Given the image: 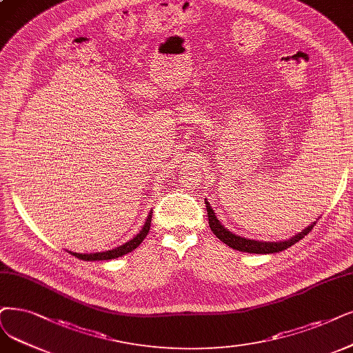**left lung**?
Here are the masks:
<instances>
[{
  "instance_id": "obj_1",
  "label": "left lung",
  "mask_w": 353,
  "mask_h": 353,
  "mask_svg": "<svg viewBox=\"0 0 353 353\" xmlns=\"http://www.w3.org/2000/svg\"><path fill=\"white\" fill-rule=\"evenodd\" d=\"M205 207H207V214H208V224L210 229L213 232L223 243L228 245L232 249H236L239 252H248V253H261V255H266V253H276V252H283L285 249H288L290 246L295 245L297 242H300L301 239L312 232V229L316 225V221H313L304 230H301L300 233L294 234L290 239H285V241H279V242H263V241H253V239H248L243 236L234 234L233 232H230L229 229H225L224 225L220 223V220L217 219L214 210L211 208L210 203L205 199Z\"/></svg>"
}]
</instances>
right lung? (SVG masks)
<instances>
[{
    "instance_id": "add662e5",
    "label": "right lung",
    "mask_w": 353,
    "mask_h": 353,
    "mask_svg": "<svg viewBox=\"0 0 353 353\" xmlns=\"http://www.w3.org/2000/svg\"><path fill=\"white\" fill-rule=\"evenodd\" d=\"M150 221H152V213H149L142 230H140L133 239H130L129 242H125L121 246H117L111 250L97 252V253H77V252H70V250H68V252L70 253V255H74L75 258L82 259V261H108V259L120 258V256L125 255V253L134 250L140 243L143 242V239L148 236V233L150 230Z\"/></svg>"
}]
</instances>
